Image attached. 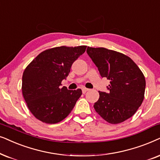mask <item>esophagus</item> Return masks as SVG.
I'll return each mask as SVG.
<instances>
[{"label": "esophagus", "instance_id": "1", "mask_svg": "<svg viewBox=\"0 0 160 160\" xmlns=\"http://www.w3.org/2000/svg\"><path fill=\"white\" fill-rule=\"evenodd\" d=\"M88 90H89V89L88 88H82V93H86Z\"/></svg>", "mask_w": 160, "mask_h": 160}]
</instances>
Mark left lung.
Returning <instances> with one entry per match:
<instances>
[{
	"label": "left lung",
	"instance_id": "8db88e82",
	"mask_svg": "<svg viewBox=\"0 0 160 160\" xmlns=\"http://www.w3.org/2000/svg\"><path fill=\"white\" fill-rule=\"evenodd\" d=\"M87 53L102 78L110 80L109 92L99 93L93 108L112 124L123 122L135 113L144 99L146 79L127 55L105 48H87Z\"/></svg>",
	"mask_w": 160,
	"mask_h": 160
}]
</instances>
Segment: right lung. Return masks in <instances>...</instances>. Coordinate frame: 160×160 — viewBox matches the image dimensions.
Returning a JSON list of instances; mask_svg holds the SVG:
<instances>
[{"label": "right lung", "instance_id": "right-lung-1", "mask_svg": "<svg viewBox=\"0 0 160 160\" xmlns=\"http://www.w3.org/2000/svg\"><path fill=\"white\" fill-rule=\"evenodd\" d=\"M87 46L56 47L43 51L27 66L22 74V93L28 108L38 120L56 123L69 116L82 90L61 88L74 61Z\"/></svg>", "mask_w": 160, "mask_h": 160}]
</instances>
